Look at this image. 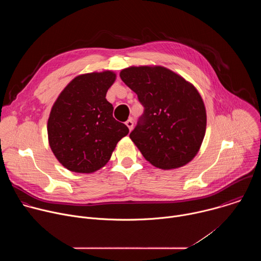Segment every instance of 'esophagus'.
Returning a JSON list of instances; mask_svg holds the SVG:
<instances>
[{
	"instance_id": "obj_1",
	"label": "esophagus",
	"mask_w": 261,
	"mask_h": 261,
	"mask_svg": "<svg viewBox=\"0 0 261 261\" xmlns=\"http://www.w3.org/2000/svg\"><path fill=\"white\" fill-rule=\"evenodd\" d=\"M126 125H127V127L129 128V130L131 131L132 128H133V120H132V119H129V120L126 122Z\"/></svg>"
}]
</instances>
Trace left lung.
Segmentation results:
<instances>
[{
    "label": "left lung",
    "mask_w": 261,
    "mask_h": 261,
    "mask_svg": "<svg viewBox=\"0 0 261 261\" xmlns=\"http://www.w3.org/2000/svg\"><path fill=\"white\" fill-rule=\"evenodd\" d=\"M120 76L144 107L130 138L145 160L161 169L189 163L206 129V111L196 88L162 66L129 67Z\"/></svg>",
    "instance_id": "1"
}]
</instances>
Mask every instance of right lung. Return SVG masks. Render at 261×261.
<instances>
[{
	"label": "right lung",
	"mask_w": 261,
	"mask_h": 261,
	"mask_svg": "<svg viewBox=\"0 0 261 261\" xmlns=\"http://www.w3.org/2000/svg\"><path fill=\"white\" fill-rule=\"evenodd\" d=\"M113 71L82 74L56 100L47 122L51 151L68 170L91 173L110 159L117 143L129 133L114 117L106 93L116 81Z\"/></svg>",
	"instance_id": "add662e5"
}]
</instances>
